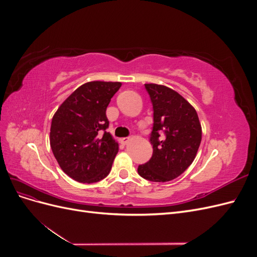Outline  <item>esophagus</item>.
<instances>
[{
  "instance_id": "esophagus-1",
  "label": "esophagus",
  "mask_w": 257,
  "mask_h": 257,
  "mask_svg": "<svg viewBox=\"0 0 257 257\" xmlns=\"http://www.w3.org/2000/svg\"><path fill=\"white\" fill-rule=\"evenodd\" d=\"M128 142H130V137H123V138H121V143L123 145H126Z\"/></svg>"
}]
</instances>
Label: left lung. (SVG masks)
Masks as SVG:
<instances>
[{
	"mask_svg": "<svg viewBox=\"0 0 257 257\" xmlns=\"http://www.w3.org/2000/svg\"><path fill=\"white\" fill-rule=\"evenodd\" d=\"M145 87L153 105V154L137 170L147 180L167 182L183 174L195 159L201 125L195 108L178 92L157 83H146ZM162 131L164 138L159 135Z\"/></svg>",
	"mask_w": 257,
	"mask_h": 257,
	"instance_id": "1",
	"label": "left lung"
}]
</instances>
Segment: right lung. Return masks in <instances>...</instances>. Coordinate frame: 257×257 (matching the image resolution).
<instances>
[{
    "label": "right lung",
    "mask_w": 257,
    "mask_h": 257,
    "mask_svg": "<svg viewBox=\"0 0 257 257\" xmlns=\"http://www.w3.org/2000/svg\"><path fill=\"white\" fill-rule=\"evenodd\" d=\"M121 82L90 81L77 88L52 116L50 147L61 169L75 181L93 183L109 174L119 151L106 128L107 106Z\"/></svg>",
    "instance_id": "obj_1"
}]
</instances>
